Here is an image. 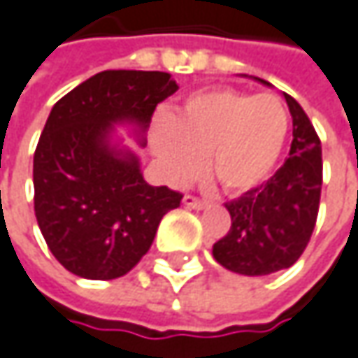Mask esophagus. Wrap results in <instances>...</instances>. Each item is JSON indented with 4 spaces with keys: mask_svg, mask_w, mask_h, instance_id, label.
<instances>
[{
    "mask_svg": "<svg viewBox=\"0 0 358 358\" xmlns=\"http://www.w3.org/2000/svg\"><path fill=\"white\" fill-rule=\"evenodd\" d=\"M183 203H185L187 208H193V210H203V208H206V201L199 199V197H195L192 193H187V195L183 197Z\"/></svg>",
    "mask_w": 358,
    "mask_h": 358,
    "instance_id": "1",
    "label": "esophagus"
}]
</instances>
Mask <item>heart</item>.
Returning a JSON list of instances; mask_svg holds the SVG:
<instances>
[{
	"mask_svg": "<svg viewBox=\"0 0 358 358\" xmlns=\"http://www.w3.org/2000/svg\"><path fill=\"white\" fill-rule=\"evenodd\" d=\"M292 130L285 103L275 95L195 91L155 134V148L175 179H187L208 157L206 173L228 193L261 185L279 163Z\"/></svg>",
	"mask_w": 358,
	"mask_h": 358,
	"instance_id": "b5f03b06",
	"label": "heart"
}]
</instances>
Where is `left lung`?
Wrapping results in <instances>:
<instances>
[{
	"mask_svg": "<svg viewBox=\"0 0 358 358\" xmlns=\"http://www.w3.org/2000/svg\"><path fill=\"white\" fill-rule=\"evenodd\" d=\"M283 95L294 120L289 157L267 183L226 203L232 226L212 250L217 263L232 273L255 277L289 268L306 250L316 226L322 144L303 108L292 95Z\"/></svg>",
	"mask_w": 358,
	"mask_h": 358,
	"instance_id": "1",
	"label": "left lung"
}]
</instances>
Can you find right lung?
I'll return each instance as SVG.
<instances>
[{
    "mask_svg": "<svg viewBox=\"0 0 358 358\" xmlns=\"http://www.w3.org/2000/svg\"><path fill=\"white\" fill-rule=\"evenodd\" d=\"M179 90L163 71H101L61 97L34 152V212L55 259L85 279H115L138 265L183 193L152 187L132 155L108 146L114 122L148 128Z\"/></svg>",
    "mask_w": 358,
    "mask_h": 358,
    "instance_id": "obj_1",
    "label": "right lung"
}]
</instances>
